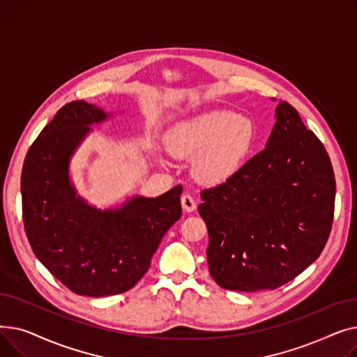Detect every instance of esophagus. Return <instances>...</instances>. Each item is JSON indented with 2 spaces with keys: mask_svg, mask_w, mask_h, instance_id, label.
Masks as SVG:
<instances>
[{
  "mask_svg": "<svg viewBox=\"0 0 357 357\" xmlns=\"http://www.w3.org/2000/svg\"><path fill=\"white\" fill-rule=\"evenodd\" d=\"M181 204H182V208H183L186 213H192V211H195V208H197V202H195V199H194L190 194L182 195Z\"/></svg>",
  "mask_w": 357,
  "mask_h": 357,
  "instance_id": "esophagus-1",
  "label": "esophagus"
}]
</instances>
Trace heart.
<instances>
[{
    "mask_svg": "<svg viewBox=\"0 0 357 357\" xmlns=\"http://www.w3.org/2000/svg\"><path fill=\"white\" fill-rule=\"evenodd\" d=\"M255 126L231 111H210L176 124L166 143L178 158L195 156L194 175L205 185L231 178L245 163L255 142Z\"/></svg>",
    "mask_w": 357,
    "mask_h": 357,
    "instance_id": "1",
    "label": "heart"
}]
</instances>
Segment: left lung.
<instances>
[{"label":"left lung","instance_id":"obj_1","mask_svg":"<svg viewBox=\"0 0 357 357\" xmlns=\"http://www.w3.org/2000/svg\"><path fill=\"white\" fill-rule=\"evenodd\" d=\"M275 119L266 147L201 192L208 269L224 289L285 285L318 259L331 231L335 179L327 150L287 101Z\"/></svg>","mask_w":357,"mask_h":357}]
</instances>
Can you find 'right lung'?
<instances>
[{
  "label": "right lung",
  "mask_w": 357,
  "mask_h": 357,
  "mask_svg": "<svg viewBox=\"0 0 357 357\" xmlns=\"http://www.w3.org/2000/svg\"><path fill=\"white\" fill-rule=\"evenodd\" d=\"M109 116L85 101L63 105L30 146L22 172L24 230L36 257L68 289L93 298L133 288L182 214L181 185L107 210L78 194L70 159L91 126Z\"/></svg>",
  "instance_id": "add662e5"
}]
</instances>
